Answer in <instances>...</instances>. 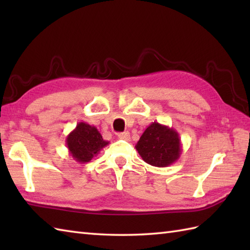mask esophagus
<instances>
[{"label":"esophagus","instance_id":"obj_1","mask_svg":"<svg viewBox=\"0 0 250 250\" xmlns=\"http://www.w3.org/2000/svg\"><path fill=\"white\" fill-rule=\"evenodd\" d=\"M118 137L120 140H125V141H129L130 140V133L128 131H125L122 132V133L118 134Z\"/></svg>","mask_w":250,"mask_h":250}]
</instances>
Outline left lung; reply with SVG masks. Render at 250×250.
<instances>
[{"label": "left lung", "mask_w": 250, "mask_h": 250, "mask_svg": "<svg viewBox=\"0 0 250 250\" xmlns=\"http://www.w3.org/2000/svg\"><path fill=\"white\" fill-rule=\"evenodd\" d=\"M135 149L146 163L158 167L176 162L183 150L178 132L156 121L147 126Z\"/></svg>", "instance_id": "8db88e82"}]
</instances>
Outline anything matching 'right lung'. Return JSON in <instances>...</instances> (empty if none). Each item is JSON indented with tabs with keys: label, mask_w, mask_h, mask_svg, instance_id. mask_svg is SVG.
Masks as SVG:
<instances>
[{
	"label": "right lung",
	"mask_w": 250,
	"mask_h": 250,
	"mask_svg": "<svg viewBox=\"0 0 250 250\" xmlns=\"http://www.w3.org/2000/svg\"><path fill=\"white\" fill-rule=\"evenodd\" d=\"M68 152L75 161L86 163L103 149L109 142L104 141L98 129L86 122H79L76 128L66 136Z\"/></svg>",
	"instance_id": "right-lung-1"
}]
</instances>
